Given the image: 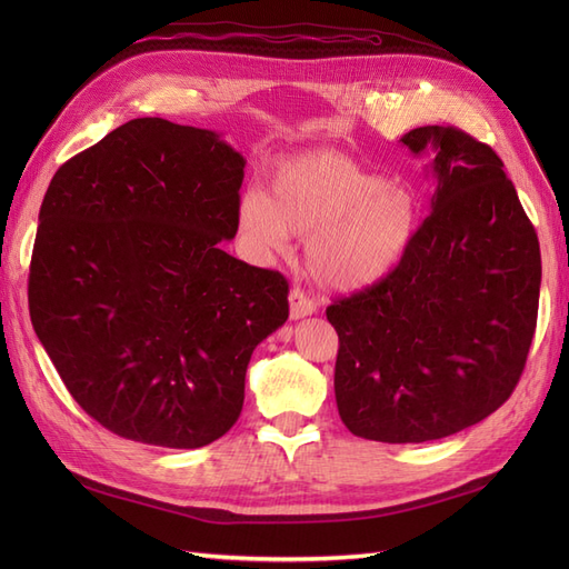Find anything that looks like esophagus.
Wrapping results in <instances>:
<instances>
[{
    "label": "esophagus",
    "mask_w": 569,
    "mask_h": 569,
    "mask_svg": "<svg viewBox=\"0 0 569 569\" xmlns=\"http://www.w3.org/2000/svg\"><path fill=\"white\" fill-rule=\"evenodd\" d=\"M316 313V303L308 299L301 289H291L289 291V318L291 320H301L306 316Z\"/></svg>",
    "instance_id": "1"
}]
</instances>
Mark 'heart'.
Segmentation results:
<instances>
[{
    "label": "heart",
    "instance_id": "1",
    "mask_svg": "<svg viewBox=\"0 0 569 569\" xmlns=\"http://www.w3.org/2000/svg\"><path fill=\"white\" fill-rule=\"evenodd\" d=\"M270 194L247 189L237 226L261 256L306 237V266L332 291H363L403 263L420 230V199L406 184L337 151H308L272 168Z\"/></svg>",
    "mask_w": 569,
    "mask_h": 569
}]
</instances>
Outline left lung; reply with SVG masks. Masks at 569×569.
<instances>
[{
    "instance_id": "8db88e82",
    "label": "left lung",
    "mask_w": 569,
    "mask_h": 569,
    "mask_svg": "<svg viewBox=\"0 0 569 569\" xmlns=\"http://www.w3.org/2000/svg\"><path fill=\"white\" fill-rule=\"evenodd\" d=\"M432 213L387 280L335 301V396L349 432L422 443L477 425L518 385L537 327L539 239L503 161L458 128L401 137Z\"/></svg>"
}]
</instances>
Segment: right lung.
<instances>
[{
	"label": "right lung",
	"instance_id": "obj_1",
	"mask_svg": "<svg viewBox=\"0 0 569 569\" xmlns=\"http://www.w3.org/2000/svg\"><path fill=\"white\" fill-rule=\"evenodd\" d=\"M247 159L216 130L134 118L63 163L40 209L30 320L113 435L201 449L237 422L287 280L222 251Z\"/></svg>",
	"mask_w": 569,
	"mask_h": 569
}]
</instances>
